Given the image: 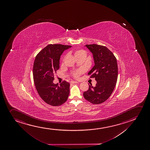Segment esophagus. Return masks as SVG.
Segmentation results:
<instances>
[{
    "mask_svg": "<svg viewBox=\"0 0 150 150\" xmlns=\"http://www.w3.org/2000/svg\"><path fill=\"white\" fill-rule=\"evenodd\" d=\"M78 83V82H76V81H71V84H76V83Z\"/></svg>",
    "mask_w": 150,
    "mask_h": 150,
    "instance_id": "obj_1",
    "label": "esophagus"
}]
</instances>
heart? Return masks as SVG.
<instances>
[{
	"mask_svg": "<svg viewBox=\"0 0 150 150\" xmlns=\"http://www.w3.org/2000/svg\"><path fill=\"white\" fill-rule=\"evenodd\" d=\"M83 53H85L86 54V52L83 50H76V52L74 53L75 56H79L81 54H83ZM85 71V69L83 68H80L78 70L74 71V72H72V74L73 76L75 78H78L80 76V75L83 74V72Z\"/></svg>",
	"mask_w": 150,
	"mask_h": 150,
	"instance_id": "obj_1",
	"label": "heart"
}]
</instances>
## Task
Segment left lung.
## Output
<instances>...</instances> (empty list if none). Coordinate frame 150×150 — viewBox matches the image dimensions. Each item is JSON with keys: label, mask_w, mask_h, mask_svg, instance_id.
<instances>
[{"label": "left lung", "mask_w": 150, "mask_h": 150, "mask_svg": "<svg viewBox=\"0 0 150 150\" xmlns=\"http://www.w3.org/2000/svg\"><path fill=\"white\" fill-rule=\"evenodd\" d=\"M85 46L93 54L94 67L88 72L90 78H95V87L89 85L83 93L84 98L93 104H101L110 97L116 85L118 76L116 58L106 46L98 44Z\"/></svg>", "instance_id": "left-lung-1"}]
</instances>
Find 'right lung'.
I'll list each match as a JSON object with an SVG mask.
<instances>
[{"instance_id": "1", "label": "right lung", "mask_w": 150, "mask_h": 150, "mask_svg": "<svg viewBox=\"0 0 150 150\" xmlns=\"http://www.w3.org/2000/svg\"><path fill=\"white\" fill-rule=\"evenodd\" d=\"M70 45L49 44L36 56L33 65V79L39 96L52 106L61 105L69 94L70 84L64 81L59 85L54 84V74L59 69L60 56Z\"/></svg>"}]
</instances>
